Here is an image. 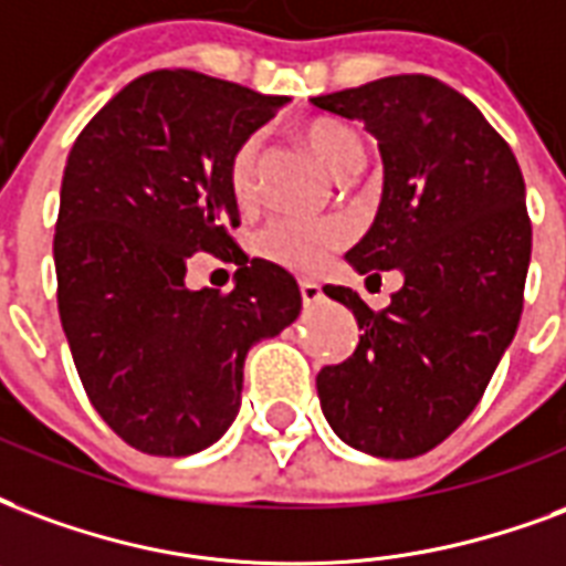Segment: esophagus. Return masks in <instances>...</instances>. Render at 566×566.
Instances as JSON below:
<instances>
[{"label":"esophagus","mask_w":566,"mask_h":566,"mask_svg":"<svg viewBox=\"0 0 566 566\" xmlns=\"http://www.w3.org/2000/svg\"><path fill=\"white\" fill-rule=\"evenodd\" d=\"M300 294H303L305 305H315V303H321V300H324V291H321V284L308 282V279H305V282H300Z\"/></svg>","instance_id":"esophagus-1"}]
</instances>
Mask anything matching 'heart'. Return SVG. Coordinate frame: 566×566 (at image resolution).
<instances>
[{"mask_svg":"<svg viewBox=\"0 0 566 566\" xmlns=\"http://www.w3.org/2000/svg\"><path fill=\"white\" fill-rule=\"evenodd\" d=\"M303 140L312 153L324 161L336 177H350L363 165V144L347 125L336 119H312L303 128ZM258 161L261 144L249 137L230 158V188L240 203H249L258 191ZM347 240V228L333 219H272L258 233V249L272 263H282L287 270L315 272L321 270L333 251L342 249Z\"/></svg>","mask_w":566,"mask_h":566,"instance_id":"heart-1","label":"heart"}]
</instances>
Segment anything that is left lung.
<instances>
[{
  "mask_svg": "<svg viewBox=\"0 0 566 566\" xmlns=\"http://www.w3.org/2000/svg\"><path fill=\"white\" fill-rule=\"evenodd\" d=\"M312 104L366 125L384 161L375 221L345 261L368 279L401 272L384 312L324 287L363 333L345 363L321 368V411L359 453L413 459L468 420L516 336L531 263L525 179L483 113L426 74Z\"/></svg>",
  "mask_w": 566,
  "mask_h": 566,
  "instance_id": "8db88e82",
  "label": "left lung"
}]
</instances>
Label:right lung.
<instances>
[{"instance_id": "1", "label": "right lung", "mask_w": 566, "mask_h": 566, "mask_svg": "<svg viewBox=\"0 0 566 566\" xmlns=\"http://www.w3.org/2000/svg\"><path fill=\"white\" fill-rule=\"evenodd\" d=\"M284 104L198 71H149L71 146L53 237L62 329L95 411L140 453L219 441L249 350L303 308L291 272L228 237L240 224L230 158ZM195 250L241 266L228 297L187 291Z\"/></svg>"}]
</instances>
